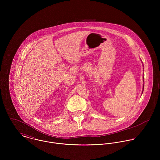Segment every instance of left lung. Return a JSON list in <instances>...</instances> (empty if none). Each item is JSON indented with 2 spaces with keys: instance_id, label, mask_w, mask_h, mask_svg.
<instances>
[{
  "instance_id": "left-lung-1",
  "label": "left lung",
  "mask_w": 160,
  "mask_h": 160,
  "mask_svg": "<svg viewBox=\"0 0 160 160\" xmlns=\"http://www.w3.org/2000/svg\"><path fill=\"white\" fill-rule=\"evenodd\" d=\"M143 87H144V85H143Z\"/></svg>"
}]
</instances>
